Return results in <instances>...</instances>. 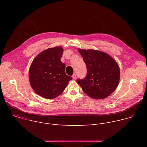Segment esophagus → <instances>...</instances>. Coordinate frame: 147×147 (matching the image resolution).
I'll return each mask as SVG.
<instances>
[{
  "instance_id": "34e87169",
  "label": "esophagus",
  "mask_w": 147,
  "mask_h": 147,
  "mask_svg": "<svg viewBox=\"0 0 147 147\" xmlns=\"http://www.w3.org/2000/svg\"><path fill=\"white\" fill-rule=\"evenodd\" d=\"M72 78H73V79L75 80V79L76 78V74H74L72 76Z\"/></svg>"
}]
</instances>
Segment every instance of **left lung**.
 I'll return each mask as SVG.
<instances>
[{"mask_svg":"<svg viewBox=\"0 0 147 147\" xmlns=\"http://www.w3.org/2000/svg\"><path fill=\"white\" fill-rule=\"evenodd\" d=\"M78 52L87 70L84 78L77 80L82 91L97 99L109 96L117 88L120 80V69L116 61L99 51L78 49Z\"/></svg>","mask_w":147,"mask_h":147,"instance_id":"1","label":"left lung"}]
</instances>
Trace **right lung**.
<instances>
[{
  "mask_svg": "<svg viewBox=\"0 0 147 147\" xmlns=\"http://www.w3.org/2000/svg\"><path fill=\"white\" fill-rule=\"evenodd\" d=\"M63 49L60 47L49 48L39 53L29 70V80L39 95L52 99L61 94L72 80L65 73L66 65L60 60Z\"/></svg>",
  "mask_w": 147,
  "mask_h": 147,
  "instance_id": "obj_1",
  "label": "right lung"
}]
</instances>
